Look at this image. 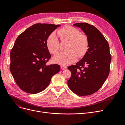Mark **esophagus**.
I'll list each match as a JSON object with an SVG mask.
<instances>
[{"mask_svg":"<svg viewBox=\"0 0 125 125\" xmlns=\"http://www.w3.org/2000/svg\"><path fill=\"white\" fill-rule=\"evenodd\" d=\"M60 68H61V69H62V70H65L66 68H67V67H65V66H60Z\"/></svg>","mask_w":125,"mask_h":125,"instance_id":"obj_1","label":"esophagus"}]
</instances>
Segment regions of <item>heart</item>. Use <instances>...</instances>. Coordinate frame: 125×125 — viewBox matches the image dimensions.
<instances>
[{
  "label": "heart",
  "instance_id": "1",
  "mask_svg": "<svg viewBox=\"0 0 125 125\" xmlns=\"http://www.w3.org/2000/svg\"><path fill=\"white\" fill-rule=\"evenodd\" d=\"M57 33L62 41H69L66 50L55 56L53 61L62 66L70 65L76 61L78 57L81 58L86 54L89 48L88 37L83 34H81L79 29L70 25H67L59 29ZM46 45L48 51L52 54L56 55L60 51L59 41L56 34L52 33L46 41Z\"/></svg>",
  "mask_w": 125,
  "mask_h": 125
}]
</instances>
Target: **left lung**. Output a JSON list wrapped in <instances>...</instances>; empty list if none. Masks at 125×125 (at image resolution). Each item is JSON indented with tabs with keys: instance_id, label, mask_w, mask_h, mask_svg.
Listing matches in <instances>:
<instances>
[{
	"instance_id": "8db88e82",
	"label": "left lung",
	"mask_w": 125,
	"mask_h": 125,
	"mask_svg": "<svg viewBox=\"0 0 125 125\" xmlns=\"http://www.w3.org/2000/svg\"><path fill=\"white\" fill-rule=\"evenodd\" d=\"M73 25L81 28L88 37L89 48L76 65L68 67L71 73L68 85L79 96L89 95L97 91L108 76L112 59L109 45L93 25L87 23H77Z\"/></svg>"
}]
</instances>
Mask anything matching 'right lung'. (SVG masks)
Returning <instances> with one entry per match:
<instances>
[{
	"instance_id": "right-lung-1",
	"label": "right lung",
	"mask_w": 125,
	"mask_h": 125,
	"mask_svg": "<svg viewBox=\"0 0 125 125\" xmlns=\"http://www.w3.org/2000/svg\"><path fill=\"white\" fill-rule=\"evenodd\" d=\"M60 25L35 24L16 39L10 52V68L14 81L23 91L31 94L41 92L60 71L58 65H46L51 58L47 39Z\"/></svg>"
}]
</instances>
